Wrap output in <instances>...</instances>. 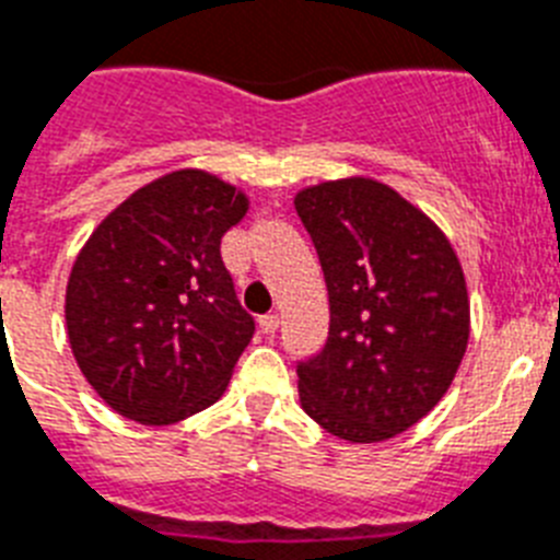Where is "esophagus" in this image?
<instances>
[{"label": "esophagus", "instance_id": "esophagus-1", "mask_svg": "<svg viewBox=\"0 0 560 560\" xmlns=\"http://www.w3.org/2000/svg\"><path fill=\"white\" fill-rule=\"evenodd\" d=\"M258 330L267 332V336H272V332L279 330V316H276V313H267V316L258 318Z\"/></svg>", "mask_w": 560, "mask_h": 560}]
</instances>
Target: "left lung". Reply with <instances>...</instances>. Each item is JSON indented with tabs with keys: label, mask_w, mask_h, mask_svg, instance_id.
Wrapping results in <instances>:
<instances>
[{
	"label": "left lung",
	"mask_w": 560,
	"mask_h": 560,
	"mask_svg": "<svg viewBox=\"0 0 560 560\" xmlns=\"http://www.w3.org/2000/svg\"><path fill=\"white\" fill-rule=\"evenodd\" d=\"M322 261L330 336L299 361V398L350 441L396 439L453 384L469 341V295L450 238L424 210L368 176L295 192Z\"/></svg>",
	"instance_id": "8db88e82"
}]
</instances>
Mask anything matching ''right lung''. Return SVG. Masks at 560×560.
<instances>
[{
  "label": "right lung",
  "instance_id": "add662e5",
  "mask_svg": "<svg viewBox=\"0 0 560 560\" xmlns=\"http://www.w3.org/2000/svg\"><path fill=\"white\" fill-rule=\"evenodd\" d=\"M250 201L208 171L130 192L79 250L65 293L68 341L98 398L139 424H176L222 398L253 316L222 236Z\"/></svg>",
  "mask_w": 560,
  "mask_h": 560
}]
</instances>
